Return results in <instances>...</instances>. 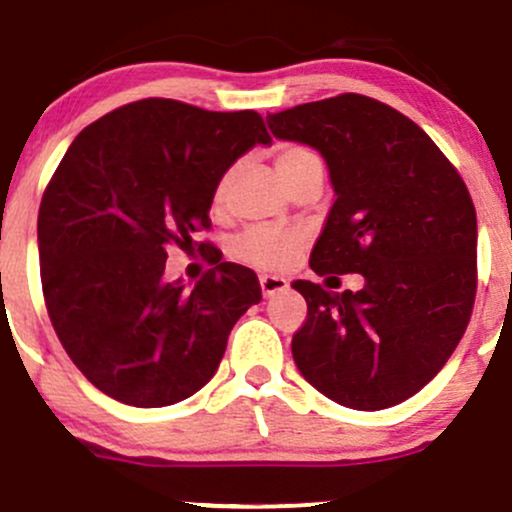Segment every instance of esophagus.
I'll use <instances>...</instances> for the list:
<instances>
[{
    "label": "esophagus",
    "instance_id": "34e87169",
    "mask_svg": "<svg viewBox=\"0 0 512 512\" xmlns=\"http://www.w3.org/2000/svg\"><path fill=\"white\" fill-rule=\"evenodd\" d=\"M260 287H262V297L270 299L274 294L284 292V289L289 287V282L284 277H277V274H262Z\"/></svg>",
    "mask_w": 512,
    "mask_h": 512
}]
</instances>
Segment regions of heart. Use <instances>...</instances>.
I'll list each match as a JSON object with an SVG mask.
<instances>
[{"mask_svg": "<svg viewBox=\"0 0 512 512\" xmlns=\"http://www.w3.org/2000/svg\"><path fill=\"white\" fill-rule=\"evenodd\" d=\"M274 166H277L284 184L294 186L301 176L311 174V171H319L321 161L309 147H301V144H279L277 152H274ZM233 179L235 166H230L215 181V208L225 206ZM301 247H304V238L299 233H294V230H282L274 228V225H252V228L242 230L238 238L233 240L230 252L240 262H245V265L262 267V270H279V267H287L289 262L297 260Z\"/></svg>", "mask_w": 512, "mask_h": 512, "instance_id": "heart-1", "label": "heart"}]
</instances>
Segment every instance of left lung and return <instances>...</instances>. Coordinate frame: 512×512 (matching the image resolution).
Masks as SVG:
<instances>
[{
  "label": "left lung",
  "instance_id": "1",
  "mask_svg": "<svg viewBox=\"0 0 512 512\" xmlns=\"http://www.w3.org/2000/svg\"><path fill=\"white\" fill-rule=\"evenodd\" d=\"M267 125L328 166L336 201L311 270L365 279L341 294L292 284L309 309L294 363L343 407L400 405L444 368L469 326L478 240L469 188L422 127L365 95L306 102Z\"/></svg>",
  "mask_w": 512,
  "mask_h": 512
}]
</instances>
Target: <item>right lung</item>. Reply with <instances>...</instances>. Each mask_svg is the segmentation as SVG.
Listing matches in <instances>:
<instances>
[{"label": "right lung", "mask_w": 512, "mask_h": 512, "mask_svg": "<svg viewBox=\"0 0 512 512\" xmlns=\"http://www.w3.org/2000/svg\"><path fill=\"white\" fill-rule=\"evenodd\" d=\"M255 110L147 98L88 125L39 208L41 284L58 341L100 392L166 407L218 370L235 321L262 299L257 274L213 255L193 287L166 282V250H208L213 188L255 144Z\"/></svg>", "instance_id": "right-lung-1"}]
</instances>
